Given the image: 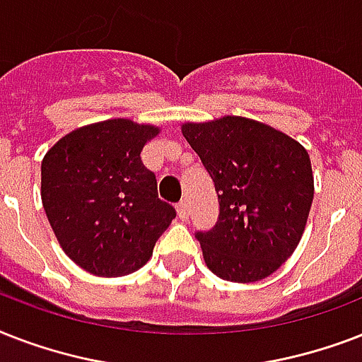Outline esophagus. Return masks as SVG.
I'll list each match as a JSON object with an SVG mask.
<instances>
[{
	"label": "esophagus",
	"mask_w": 362,
	"mask_h": 362,
	"mask_svg": "<svg viewBox=\"0 0 362 362\" xmlns=\"http://www.w3.org/2000/svg\"><path fill=\"white\" fill-rule=\"evenodd\" d=\"M176 210H178V218H180L182 221H186L187 218H189V206H187V201H182V203H178Z\"/></svg>",
	"instance_id": "1"
}]
</instances>
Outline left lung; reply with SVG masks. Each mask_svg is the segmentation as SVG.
<instances>
[{
    "instance_id": "obj_1",
    "label": "left lung",
    "mask_w": 362,
    "mask_h": 362,
    "mask_svg": "<svg viewBox=\"0 0 362 362\" xmlns=\"http://www.w3.org/2000/svg\"><path fill=\"white\" fill-rule=\"evenodd\" d=\"M182 135L214 180L220 216L195 237L218 278L259 281L300 242L314 201V176L300 142L261 122L223 116L182 125Z\"/></svg>"
}]
</instances>
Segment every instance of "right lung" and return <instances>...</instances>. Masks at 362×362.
Returning a JSON list of instances; mask_svg holds the SVG:
<instances>
[{
  "instance_id": "add662e5",
  "label": "right lung",
  "mask_w": 362,
  "mask_h": 362,
  "mask_svg": "<svg viewBox=\"0 0 362 362\" xmlns=\"http://www.w3.org/2000/svg\"><path fill=\"white\" fill-rule=\"evenodd\" d=\"M156 125L115 118L62 136L41 163V199L59 246L95 276L135 272L176 210L158 197V182L142 165Z\"/></svg>"
}]
</instances>
